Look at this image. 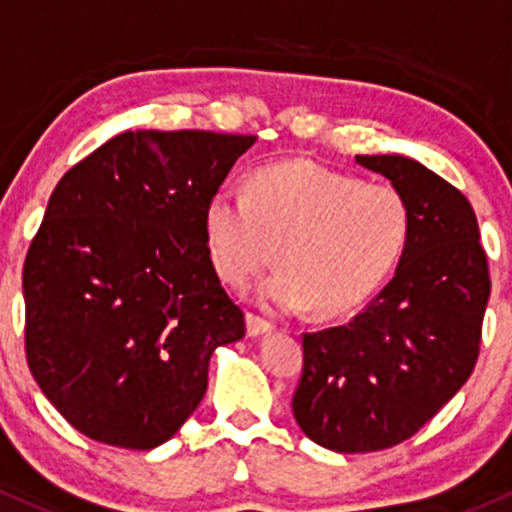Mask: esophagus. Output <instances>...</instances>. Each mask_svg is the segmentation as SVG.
Returning <instances> with one entry per match:
<instances>
[{"label": "esophagus", "mask_w": 512, "mask_h": 512, "mask_svg": "<svg viewBox=\"0 0 512 512\" xmlns=\"http://www.w3.org/2000/svg\"><path fill=\"white\" fill-rule=\"evenodd\" d=\"M271 324H268L266 320H261V317H256V315H246V334H249L251 339H256V337H263V334H268L271 332Z\"/></svg>", "instance_id": "34e87169"}]
</instances>
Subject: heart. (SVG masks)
<instances>
[{
    "mask_svg": "<svg viewBox=\"0 0 512 512\" xmlns=\"http://www.w3.org/2000/svg\"><path fill=\"white\" fill-rule=\"evenodd\" d=\"M207 254L217 276L244 288L276 258L258 288L273 312L339 317L381 288L410 236L403 192L310 161L258 170L246 192L219 188L205 205Z\"/></svg>",
    "mask_w": 512,
    "mask_h": 512,
    "instance_id": "b5f03b06",
    "label": "heart"
}]
</instances>
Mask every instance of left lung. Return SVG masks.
<instances>
[{"label": "left lung", "mask_w": 512, "mask_h": 512, "mask_svg": "<svg viewBox=\"0 0 512 512\" xmlns=\"http://www.w3.org/2000/svg\"><path fill=\"white\" fill-rule=\"evenodd\" d=\"M403 192L410 236L395 276L342 327L305 334L293 415L315 444L364 454L400 444L469 381L491 280L469 200L398 153L356 156Z\"/></svg>", "instance_id": "8db88e82"}]
</instances>
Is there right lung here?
<instances>
[{"mask_svg": "<svg viewBox=\"0 0 512 512\" xmlns=\"http://www.w3.org/2000/svg\"><path fill=\"white\" fill-rule=\"evenodd\" d=\"M256 136L124 131L60 178L24 263L26 359L95 442L153 449L244 337L205 241V205Z\"/></svg>", "mask_w": 512, "mask_h": 512, "instance_id": "right-lung-1", "label": "right lung"}]
</instances>
